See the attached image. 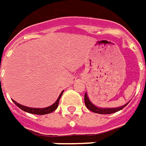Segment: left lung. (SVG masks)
Segmentation results:
<instances>
[{
	"label": "left lung",
	"instance_id": "8db88e82",
	"mask_svg": "<svg viewBox=\"0 0 146 146\" xmlns=\"http://www.w3.org/2000/svg\"><path fill=\"white\" fill-rule=\"evenodd\" d=\"M84 103H85V106L87 107L88 109L91 111H93L94 113H98V114H112V113H115L119 110H122L123 107H125L127 105L128 103H127L126 105L121 106V107H118V108H98L97 106H95L88 98L87 94L85 93L84 94Z\"/></svg>",
	"mask_w": 146,
	"mask_h": 146
}]
</instances>
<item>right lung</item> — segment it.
Wrapping results in <instances>:
<instances>
[{
	"label": "right lung",
	"mask_w": 146,
	"mask_h": 146,
	"mask_svg": "<svg viewBox=\"0 0 146 146\" xmlns=\"http://www.w3.org/2000/svg\"><path fill=\"white\" fill-rule=\"evenodd\" d=\"M63 92H62V93L60 94V96L58 98V100L56 101V102L54 104H53L52 106H48V107H46V108H42V109H40V108H31V107H27V106H23V105H20L18 102H14V104L18 106V107H19L20 109L23 110H24L26 112H27V113H31V114H34V115H46V114H49V113H52L53 111H54L55 110L58 108V103H59V100H60V98H61V96H62V94Z\"/></svg>",
	"instance_id": "add662e5"
}]
</instances>
